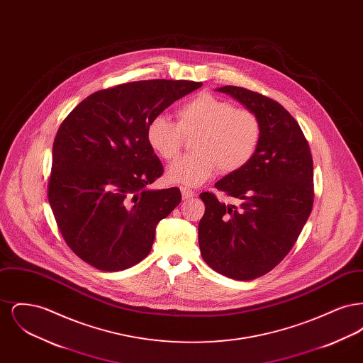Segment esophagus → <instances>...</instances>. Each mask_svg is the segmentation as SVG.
<instances>
[{
  "label": "esophagus",
  "mask_w": 363,
  "mask_h": 363,
  "mask_svg": "<svg viewBox=\"0 0 363 363\" xmlns=\"http://www.w3.org/2000/svg\"><path fill=\"white\" fill-rule=\"evenodd\" d=\"M181 194H182L184 200H189V199H193L196 196V193L189 188H186V186H181Z\"/></svg>",
  "instance_id": "obj_1"
}]
</instances>
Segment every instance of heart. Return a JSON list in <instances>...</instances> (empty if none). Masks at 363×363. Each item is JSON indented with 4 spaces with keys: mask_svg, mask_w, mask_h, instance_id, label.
Wrapping results in <instances>:
<instances>
[{
    "mask_svg": "<svg viewBox=\"0 0 363 363\" xmlns=\"http://www.w3.org/2000/svg\"><path fill=\"white\" fill-rule=\"evenodd\" d=\"M189 155L175 160L166 177L173 184L199 186L216 169L234 173L243 169L259 150L262 125L259 116L211 94H200L177 111V123L166 116H156L147 125L150 147L164 160L179 154L184 136H191Z\"/></svg>",
    "mask_w": 363,
    "mask_h": 363,
    "instance_id": "heart-1",
    "label": "heart"
}]
</instances>
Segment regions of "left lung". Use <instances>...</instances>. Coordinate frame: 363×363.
Segmentation results:
<instances>
[{
  "mask_svg": "<svg viewBox=\"0 0 363 363\" xmlns=\"http://www.w3.org/2000/svg\"><path fill=\"white\" fill-rule=\"evenodd\" d=\"M216 91L259 116L262 138L255 157L215 184L238 203L204 191L199 223L201 256L216 272L252 280L272 271L298 240L313 208V159L293 116L271 98L242 86Z\"/></svg>",
  "mask_w": 363,
  "mask_h": 363,
  "instance_id": "1",
  "label": "left lung"
}]
</instances>
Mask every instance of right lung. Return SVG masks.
Instances as JSON below:
<instances>
[{
  "label": "right lung",
  "instance_id": "obj_1",
  "mask_svg": "<svg viewBox=\"0 0 363 363\" xmlns=\"http://www.w3.org/2000/svg\"><path fill=\"white\" fill-rule=\"evenodd\" d=\"M201 86L164 79L120 84L89 95L61 123L48 196L64 240L89 265L114 272L150 255L156 225L181 203V191L148 189L163 166L147 125Z\"/></svg>",
  "mask_w": 363,
  "mask_h": 363
}]
</instances>
